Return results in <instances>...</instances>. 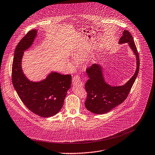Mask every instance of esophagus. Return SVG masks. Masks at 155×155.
Instances as JSON below:
<instances>
[{
    "instance_id": "obj_1",
    "label": "esophagus",
    "mask_w": 155,
    "mask_h": 155,
    "mask_svg": "<svg viewBox=\"0 0 155 155\" xmlns=\"http://www.w3.org/2000/svg\"><path fill=\"white\" fill-rule=\"evenodd\" d=\"M72 83H73V85H83V83L81 81V78L79 76L76 75L75 76L73 79H72Z\"/></svg>"
}]
</instances>
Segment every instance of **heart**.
Returning a JSON list of instances; mask_svg holds the SVG:
<instances>
[{
  "label": "heart",
  "mask_w": 155,
  "mask_h": 155,
  "mask_svg": "<svg viewBox=\"0 0 155 155\" xmlns=\"http://www.w3.org/2000/svg\"><path fill=\"white\" fill-rule=\"evenodd\" d=\"M75 58L77 59H80L81 58V57L79 55L76 54V55H75Z\"/></svg>",
  "instance_id": "1"
}]
</instances>
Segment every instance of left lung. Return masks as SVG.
I'll return each mask as SVG.
<instances>
[{"instance_id":"obj_1","label":"left lung","mask_w":155,"mask_h":155,"mask_svg":"<svg viewBox=\"0 0 155 155\" xmlns=\"http://www.w3.org/2000/svg\"><path fill=\"white\" fill-rule=\"evenodd\" d=\"M119 44L128 43L136 58V70L134 75L123 85L111 86L105 82L102 67L94 64L87 69L89 78L85 85L87 93L85 106L88 110L94 114H105L116 106L122 104L128 96L130 91L136 79L139 70V57L130 33L127 30L123 31Z\"/></svg>"}]
</instances>
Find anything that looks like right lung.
<instances>
[{
	"instance_id": "1",
	"label": "right lung",
	"mask_w": 155,
	"mask_h": 155,
	"mask_svg": "<svg viewBox=\"0 0 155 155\" xmlns=\"http://www.w3.org/2000/svg\"><path fill=\"white\" fill-rule=\"evenodd\" d=\"M38 31H30L19 42L12 65V82L20 99L33 113L43 117L56 114L62 108L67 91L71 87V76L51 72L39 82L30 81L22 69L24 51L33 44Z\"/></svg>"
}]
</instances>
